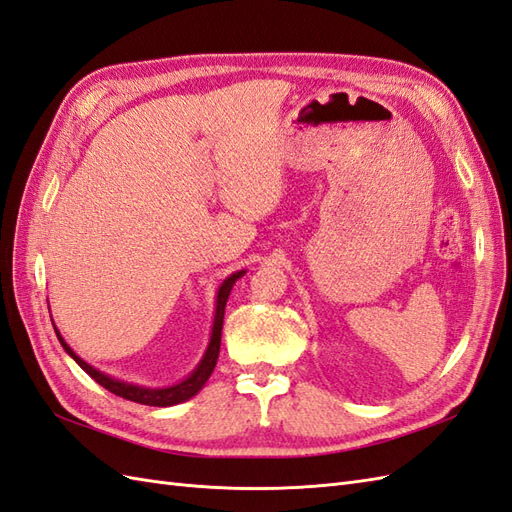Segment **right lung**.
I'll return each instance as SVG.
<instances>
[{"label": "right lung", "mask_w": 512, "mask_h": 512, "mask_svg": "<svg viewBox=\"0 0 512 512\" xmlns=\"http://www.w3.org/2000/svg\"><path fill=\"white\" fill-rule=\"evenodd\" d=\"M246 274V270H238L229 274V277L218 285V292H216V309H214V322H212V333H209V342L207 348L203 352L201 361L196 363V368L186 376L181 378L179 383L173 385H164V387H149V385H138V383H129V381H121V378L110 376L106 372H101L93 365L86 363L82 357H77L73 348L64 342V337L60 335L58 326L54 324L56 335H58V342L62 344L64 352L80 365V368L90 376L95 378V383H99L101 387H106L108 391L116 393V396H121L125 400L131 402H138V404H147V406H175L190 400L192 396H196L203 389V385L207 383V378L212 376L214 368H216V361H218V352H220V337H222V322H225V307H227V300L229 294L233 290V285L238 279H242ZM54 322V320H51Z\"/></svg>", "instance_id": "obj_1"}]
</instances>
